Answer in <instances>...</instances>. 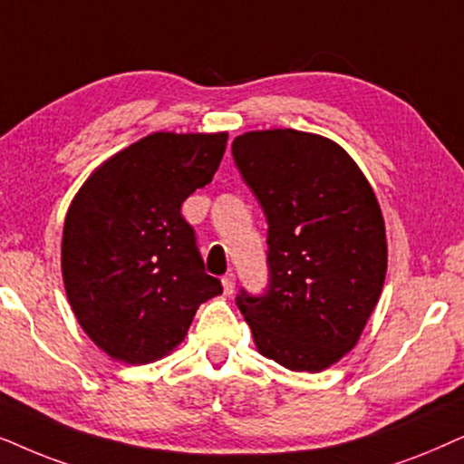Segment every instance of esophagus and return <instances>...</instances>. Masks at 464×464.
I'll return each mask as SVG.
<instances>
[{
  "mask_svg": "<svg viewBox=\"0 0 464 464\" xmlns=\"http://www.w3.org/2000/svg\"><path fill=\"white\" fill-rule=\"evenodd\" d=\"M233 290H236V276L227 274L225 277H222V293L233 295Z\"/></svg>",
  "mask_w": 464,
  "mask_h": 464,
  "instance_id": "obj_1",
  "label": "esophagus"
}]
</instances>
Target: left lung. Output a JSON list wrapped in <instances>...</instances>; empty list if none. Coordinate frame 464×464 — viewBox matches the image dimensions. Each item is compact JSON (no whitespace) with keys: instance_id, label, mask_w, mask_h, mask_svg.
I'll return each instance as SVG.
<instances>
[{"instance_id":"1","label":"left lung","mask_w":464,"mask_h":464,"mask_svg":"<svg viewBox=\"0 0 464 464\" xmlns=\"http://www.w3.org/2000/svg\"><path fill=\"white\" fill-rule=\"evenodd\" d=\"M233 157L269 225V290L261 299L242 290L237 307L263 356L324 372L358 343L384 288L378 197L356 160L318 133L248 131Z\"/></svg>"}]
</instances>
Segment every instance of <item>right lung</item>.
I'll list each match as a JSON object with an SVG mask.
<instances>
[{"label":"right lung","instance_id":"add662e5","mask_svg":"<svg viewBox=\"0 0 464 464\" xmlns=\"http://www.w3.org/2000/svg\"><path fill=\"white\" fill-rule=\"evenodd\" d=\"M227 140V131L150 133L99 163L73 195L61 239L65 295L112 361L168 356L197 307L222 293L180 208L212 182Z\"/></svg>","mask_w":464,"mask_h":464}]
</instances>
